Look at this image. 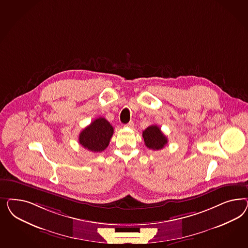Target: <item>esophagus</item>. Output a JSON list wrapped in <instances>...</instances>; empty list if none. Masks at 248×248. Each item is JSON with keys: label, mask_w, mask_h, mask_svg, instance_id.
Instances as JSON below:
<instances>
[{"label": "esophagus", "mask_w": 248, "mask_h": 248, "mask_svg": "<svg viewBox=\"0 0 248 248\" xmlns=\"http://www.w3.org/2000/svg\"><path fill=\"white\" fill-rule=\"evenodd\" d=\"M134 125H135V124H134V123H133V122H129L128 124H124V126H125V127L129 128H133L134 127Z\"/></svg>", "instance_id": "obj_1"}]
</instances>
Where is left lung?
<instances>
[{
	"instance_id": "8db88e82",
	"label": "left lung",
	"mask_w": 248,
	"mask_h": 248,
	"mask_svg": "<svg viewBox=\"0 0 248 248\" xmlns=\"http://www.w3.org/2000/svg\"><path fill=\"white\" fill-rule=\"evenodd\" d=\"M145 145L152 150H161L167 143V137L157 125H150L143 132Z\"/></svg>"
}]
</instances>
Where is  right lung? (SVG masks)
<instances>
[{
  "label": "right lung",
  "mask_w": 248,
  "mask_h": 248,
  "mask_svg": "<svg viewBox=\"0 0 248 248\" xmlns=\"http://www.w3.org/2000/svg\"><path fill=\"white\" fill-rule=\"evenodd\" d=\"M113 134L111 124L103 117L92 122L79 135V143L85 149L100 153L109 145Z\"/></svg>",
  "instance_id": "obj_1"
}]
</instances>
